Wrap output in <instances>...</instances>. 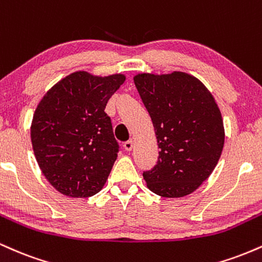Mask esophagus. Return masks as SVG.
Masks as SVG:
<instances>
[{
  "label": "esophagus",
  "mask_w": 262,
  "mask_h": 262,
  "mask_svg": "<svg viewBox=\"0 0 262 262\" xmlns=\"http://www.w3.org/2000/svg\"><path fill=\"white\" fill-rule=\"evenodd\" d=\"M133 145H134V143H133V140H127L125 141L124 144H123V146H124V149L127 150V151H130L132 149H133Z\"/></svg>",
  "instance_id": "1"
}]
</instances>
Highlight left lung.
<instances>
[{"label": "left lung", "instance_id": "obj_1", "mask_svg": "<svg viewBox=\"0 0 262 262\" xmlns=\"http://www.w3.org/2000/svg\"><path fill=\"white\" fill-rule=\"evenodd\" d=\"M134 83L151 117L160 151L143 177L161 197H183L208 179L224 146L221 111L206 86L191 75L139 74Z\"/></svg>", "mask_w": 262, "mask_h": 262}]
</instances>
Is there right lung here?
Masks as SVG:
<instances>
[{
    "mask_svg": "<svg viewBox=\"0 0 262 262\" xmlns=\"http://www.w3.org/2000/svg\"><path fill=\"white\" fill-rule=\"evenodd\" d=\"M123 75L77 71L59 81L39 102L31 138L39 167L54 188L69 197H91L106 183L119 151L107 102Z\"/></svg>",
    "mask_w": 262,
    "mask_h": 262,
    "instance_id": "add662e5",
    "label": "right lung"
}]
</instances>
